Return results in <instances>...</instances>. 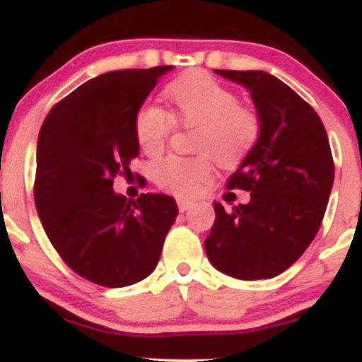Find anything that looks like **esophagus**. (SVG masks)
Returning a JSON list of instances; mask_svg holds the SVG:
<instances>
[{
    "label": "esophagus",
    "instance_id": "34e87169",
    "mask_svg": "<svg viewBox=\"0 0 362 362\" xmlns=\"http://www.w3.org/2000/svg\"><path fill=\"white\" fill-rule=\"evenodd\" d=\"M177 205H178V209H180V212H185V211H189L192 205H194V202L189 200V198H177Z\"/></svg>",
    "mask_w": 362,
    "mask_h": 362
}]
</instances>
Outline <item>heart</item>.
I'll return each mask as SVG.
<instances>
[{
	"mask_svg": "<svg viewBox=\"0 0 362 362\" xmlns=\"http://www.w3.org/2000/svg\"><path fill=\"white\" fill-rule=\"evenodd\" d=\"M173 105L171 116L157 105H144L135 114L134 130L141 150L158 157L165 150L175 123L197 127L194 157L170 155L155 164V182L178 197H192L211 180L216 158L232 165L246 157L261 137V116L253 107L239 103V94L207 73H191L165 87Z\"/></svg>",
	"mask_w": 362,
	"mask_h": 362,
	"instance_id": "heart-1",
	"label": "heart"
}]
</instances>
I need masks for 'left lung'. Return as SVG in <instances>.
Instances as JSON below:
<instances>
[{"mask_svg":"<svg viewBox=\"0 0 362 362\" xmlns=\"http://www.w3.org/2000/svg\"><path fill=\"white\" fill-rule=\"evenodd\" d=\"M216 73L250 90L262 130L227 182L228 189L250 191V202L232 212L214 204L205 252L234 279H272L298 261L318 234L334 184L329 137L316 110L273 74Z\"/></svg>","mask_w":362,"mask_h":362,"instance_id":"left-lung-1","label":"left lung"}]
</instances>
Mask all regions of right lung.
<instances>
[{"label": "right lung", "instance_id": "add662e5", "mask_svg": "<svg viewBox=\"0 0 362 362\" xmlns=\"http://www.w3.org/2000/svg\"><path fill=\"white\" fill-rule=\"evenodd\" d=\"M171 66L110 71L82 83L49 110L37 141V214L62 261L86 280L124 288L146 279L178 216L177 202L112 189L139 155L134 121ZM144 180V178H143Z\"/></svg>", "mask_w": 362, "mask_h": 362}]
</instances>
